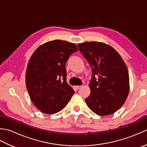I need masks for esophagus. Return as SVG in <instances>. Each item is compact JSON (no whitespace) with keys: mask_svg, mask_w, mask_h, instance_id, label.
Wrapping results in <instances>:
<instances>
[{"mask_svg":"<svg viewBox=\"0 0 147 147\" xmlns=\"http://www.w3.org/2000/svg\"><path fill=\"white\" fill-rule=\"evenodd\" d=\"M75 87H76V89H78H78H80V88H82V86H76Z\"/></svg>","mask_w":147,"mask_h":147,"instance_id":"esophagus-1","label":"esophagus"}]
</instances>
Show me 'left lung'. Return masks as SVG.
I'll return each mask as SVG.
<instances>
[{
	"instance_id": "8db88e82",
	"label": "left lung",
	"mask_w": 147,
	"mask_h": 147,
	"mask_svg": "<svg viewBox=\"0 0 147 147\" xmlns=\"http://www.w3.org/2000/svg\"><path fill=\"white\" fill-rule=\"evenodd\" d=\"M78 46L91 65L93 75L89 84L90 95L85 99L86 104L99 115L114 113L126 102L129 91V73L123 59L105 43L88 42Z\"/></svg>"
}]
</instances>
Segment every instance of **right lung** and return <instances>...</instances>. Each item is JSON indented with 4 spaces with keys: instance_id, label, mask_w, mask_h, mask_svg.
Wrapping results in <instances>:
<instances>
[{
    "instance_id": "right-lung-1",
    "label": "right lung",
    "mask_w": 147,
    "mask_h": 147,
    "mask_svg": "<svg viewBox=\"0 0 147 147\" xmlns=\"http://www.w3.org/2000/svg\"><path fill=\"white\" fill-rule=\"evenodd\" d=\"M78 51L74 43L54 40L39 46L31 56L26 86L33 104L43 113L61 111L74 93L66 82L65 62Z\"/></svg>"
}]
</instances>
